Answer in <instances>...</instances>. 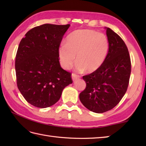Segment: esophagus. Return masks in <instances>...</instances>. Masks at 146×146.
Segmentation results:
<instances>
[{"instance_id": "esophagus-1", "label": "esophagus", "mask_w": 146, "mask_h": 146, "mask_svg": "<svg viewBox=\"0 0 146 146\" xmlns=\"http://www.w3.org/2000/svg\"><path fill=\"white\" fill-rule=\"evenodd\" d=\"M71 78H72L73 81H75L77 79H78L80 78V76L76 75L75 73H72V75H71Z\"/></svg>"}]
</instances>
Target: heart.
Returning a JSON list of instances; mask_svg holds the SVG:
<instances>
[{"mask_svg":"<svg viewBox=\"0 0 146 146\" xmlns=\"http://www.w3.org/2000/svg\"><path fill=\"white\" fill-rule=\"evenodd\" d=\"M107 36L94 30L80 29L68 36L66 43L58 48V57L61 66L68 70L75 62L76 70L94 73L106 60L109 50Z\"/></svg>","mask_w":146,"mask_h":146,"instance_id":"b5f03b06","label":"heart"}]
</instances>
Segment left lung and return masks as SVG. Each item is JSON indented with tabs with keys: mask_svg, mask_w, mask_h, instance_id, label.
Here are the masks:
<instances>
[{
	"mask_svg": "<svg viewBox=\"0 0 146 146\" xmlns=\"http://www.w3.org/2000/svg\"><path fill=\"white\" fill-rule=\"evenodd\" d=\"M105 28L110 44L107 58L97 71L83 76L86 88L79 95L86 108L98 113L112 109L119 103L127 89L131 72L125 42L111 29Z\"/></svg>",
	"mask_w": 146,
	"mask_h": 146,
	"instance_id": "obj_1",
	"label": "left lung"
}]
</instances>
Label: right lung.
Instances as JSON below:
<instances>
[{"label":"right lung","instance_id":"1","mask_svg":"<svg viewBox=\"0 0 146 146\" xmlns=\"http://www.w3.org/2000/svg\"><path fill=\"white\" fill-rule=\"evenodd\" d=\"M70 26L45 24L35 27L19 43L15 63L17 87L35 107L52 106L73 83L71 73L61 67L58 58V48Z\"/></svg>","mask_w":146,"mask_h":146}]
</instances>
